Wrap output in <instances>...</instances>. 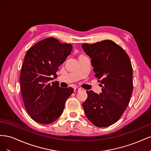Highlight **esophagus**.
Here are the masks:
<instances>
[{
  "label": "esophagus",
  "instance_id": "34e87169",
  "mask_svg": "<svg viewBox=\"0 0 151 151\" xmlns=\"http://www.w3.org/2000/svg\"><path fill=\"white\" fill-rule=\"evenodd\" d=\"M81 89V88H74V92L75 93H77V92H79V91H80Z\"/></svg>",
  "mask_w": 151,
  "mask_h": 151
}]
</instances>
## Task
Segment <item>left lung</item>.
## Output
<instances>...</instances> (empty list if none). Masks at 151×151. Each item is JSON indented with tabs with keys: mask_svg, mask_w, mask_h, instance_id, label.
Returning <instances> with one entry per match:
<instances>
[{
	"mask_svg": "<svg viewBox=\"0 0 151 151\" xmlns=\"http://www.w3.org/2000/svg\"><path fill=\"white\" fill-rule=\"evenodd\" d=\"M91 58L95 77L100 79L102 93L87 91L88 98L83 103L85 114L98 127L116 123L124 113L133 91L130 59L120 45L107 40L82 45Z\"/></svg>",
	"mask_w": 151,
	"mask_h": 151,
	"instance_id": "obj_1",
	"label": "left lung"
}]
</instances>
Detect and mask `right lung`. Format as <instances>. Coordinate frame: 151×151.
Returning a JSON list of instances; mask_svg holds the SVG:
<instances>
[{"label":"right lung","instance_id":"obj_1","mask_svg":"<svg viewBox=\"0 0 151 151\" xmlns=\"http://www.w3.org/2000/svg\"><path fill=\"white\" fill-rule=\"evenodd\" d=\"M72 49L70 43L50 37L36 43L26 53L20 75L21 91L27 112L36 122L49 124L55 121L74 92L70 87H59L57 81L49 83Z\"/></svg>","mask_w":151,"mask_h":151}]
</instances>
